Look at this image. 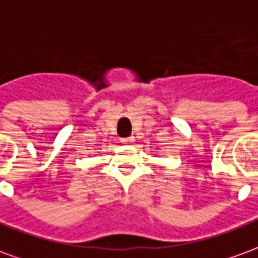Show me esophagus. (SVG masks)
Listing matches in <instances>:
<instances>
[{
	"instance_id": "34e87169",
	"label": "esophagus",
	"mask_w": 258,
	"mask_h": 258,
	"mask_svg": "<svg viewBox=\"0 0 258 258\" xmlns=\"http://www.w3.org/2000/svg\"><path fill=\"white\" fill-rule=\"evenodd\" d=\"M134 141V137H128V138H121V142L123 144H131Z\"/></svg>"
}]
</instances>
